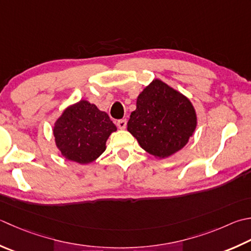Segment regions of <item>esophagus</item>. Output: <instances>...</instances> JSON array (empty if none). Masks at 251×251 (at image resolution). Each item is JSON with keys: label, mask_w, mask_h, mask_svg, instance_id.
I'll use <instances>...</instances> for the list:
<instances>
[{"label": "esophagus", "mask_w": 251, "mask_h": 251, "mask_svg": "<svg viewBox=\"0 0 251 251\" xmlns=\"http://www.w3.org/2000/svg\"><path fill=\"white\" fill-rule=\"evenodd\" d=\"M126 125H127L126 120H120V121H117V127H119L120 129H125V128H126Z\"/></svg>", "instance_id": "esophagus-1"}]
</instances>
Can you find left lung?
Listing matches in <instances>:
<instances>
[{
	"label": "left lung",
	"mask_w": 251,
	"mask_h": 251,
	"mask_svg": "<svg viewBox=\"0 0 251 251\" xmlns=\"http://www.w3.org/2000/svg\"><path fill=\"white\" fill-rule=\"evenodd\" d=\"M197 121V113L187 97L153 79L137 97L127 130L145 151L156 159H165L188 144Z\"/></svg>",
	"instance_id": "left-lung-1"
}]
</instances>
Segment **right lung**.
<instances>
[{"label":"right lung","mask_w":251,"mask_h":251,"mask_svg":"<svg viewBox=\"0 0 251 251\" xmlns=\"http://www.w3.org/2000/svg\"><path fill=\"white\" fill-rule=\"evenodd\" d=\"M116 130L106 112L80 100L63 111L54 123L53 136L64 159L89 164L105 151L106 140Z\"/></svg>","instance_id":"right-lung-1"}]
</instances>
